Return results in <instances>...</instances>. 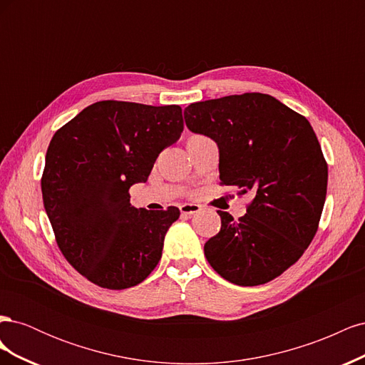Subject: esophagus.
<instances>
[{
    "label": "esophagus",
    "mask_w": 365,
    "mask_h": 365,
    "mask_svg": "<svg viewBox=\"0 0 365 365\" xmlns=\"http://www.w3.org/2000/svg\"><path fill=\"white\" fill-rule=\"evenodd\" d=\"M180 210H181L182 215L190 216V215H195V213L200 212L201 205H200V204H182V205L180 207Z\"/></svg>",
    "instance_id": "obj_1"
}]
</instances>
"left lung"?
<instances>
[{
	"instance_id": "8db88e82",
	"label": "left lung",
	"mask_w": 365,
	"mask_h": 365,
	"mask_svg": "<svg viewBox=\"0 0 365 365\" xmlns=\"http://www.w3.org/2000/svg\"><path fill=\"white\" fill-rule=\"evenodd\" d=\"M184 118L216 141L220 184L254 195L239 220L217 212L220 231L204 245L208 263L239 286L279 277L312 242L326 201L327 164L311 123L262 93L196 102Z\"/></svg>"
}]
</instances>
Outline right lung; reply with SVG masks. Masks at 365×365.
<instances>
[{"mask_svg": "<svg viewBox=\"0 0 365 365\" xmlns=\"http://www.w3.org/2000/svg\"><path fill=\"white\" fill-rule=\"evenodd\" d=\"M182 129L178 105L102 101L53 135L41 180L43 207L63 257L94 284L126 289L158 264L180 210H138L129 189L148 181Z\"/></svg>", "mask_w": 365, "mask_h": 365, "instance_id": "obj_1", "label": "right lung"}]
</instances>
